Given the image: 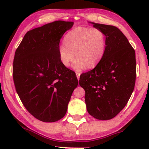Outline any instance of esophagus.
I'll use <instances>...</instances> for the list:
<instances>
[{
	"instance_id": "34e87169",
	"label": "esophagus",
	"mask_w": 149,
	"mask_h": 149,
	"mask_svg": "<svg viewBox=\"0 0 149 149\" xmlns=\"http://www.w3.org/2000/svg\"><path fill=\"white\" fill-rule=\"evenodd\" d=\"M76 77H77V78H78V80H79L80 76V72H79V71H76Z\"/></svg>"
}]
</instances>
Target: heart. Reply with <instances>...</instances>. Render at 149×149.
<instances>
[{
	"label": "heart",
	"instance_id": "heart-1",
	"mask_svg": "<svg viewBox=\"0 0 149 149\" xmlns=\"http://www.w3.org/2000/svg\"><path fill=\"white\" fill-rule=\"evenodd\" d=\"M64 42L58 49L61 64L68 67L76 55L72 68L80 71L100 62L105 53L107 38L100 29L77 26L66 33Z\"/></svg>",
	"mask_w": 149,
	"mask_h": 149
}]
</instances>
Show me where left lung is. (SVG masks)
<instances>
[{"label": "left lung", "instance_id": "1", "mask_svg": "<svg viewBox=\"0 0 149 149\" xmlns=\"http://www.w3.org/2000/svg\"><path fill=\"white\" fill-rule=\"evenodd\" d=\"M92 24L105 33L106 51L95 69L80 75L79 84L85 91L89 114L105 120L114 118L124 109L134 90L135 51L117 27Z\"/></svg>", "mask_w": 149, "mask_h": 149}]
</instances>
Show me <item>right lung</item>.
<instances>
[{
    "label": "right lung",
    "instance_id": "obj_1",
    "mask_svg": "<svg viewBox=\"0 0 149 149\" xmlns=\"http://www.w3.org/2000/svg\"><path fill=\"white\" fill-rule=\"evenodd\" d=\"M73 22L55 21L29 31L15 54L13 74L22 104L39 120L52 123L66 114L76 73L61 64L59 41Z\"/></svg>",
    "mask_w": 149,
    "mask_h": 149
}]
</instances>
